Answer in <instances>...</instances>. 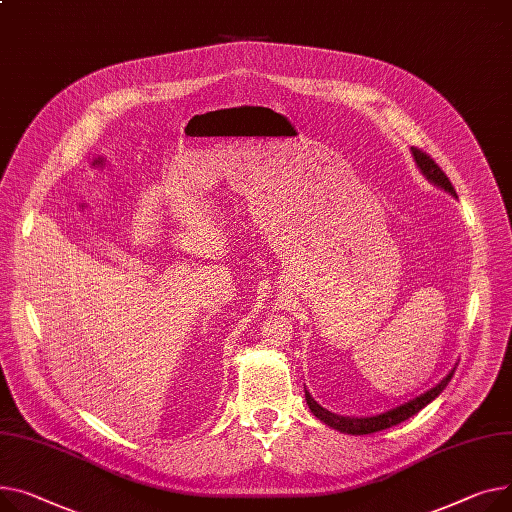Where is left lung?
I'll list each match as a JSON object with an SVG mask.
<instances>
[{"label": "left lung", "instance_id": "left-lung-1", "mask_svg": "<svg viewBox=\"0 0 512 512\" xmlns=\"http://www.w3.org/2000/svg\"><path fill=\"white\" fill-rule=\"evenodd\" d=\"M412 154H414V160H416L418 168L422 170V175H424L430 183L438 185L440 189H445L447 193H451V195L457 197V191H455L453 183L449 181V177H447L445 173H442V168H440L426 152H422V150H418V148H412ZM453 374H455V368H453V370L447 374V377L442 379L436 387H432L430 391L422 393L420 397H416V399H412V401H407V403H403V405H399V407H393V410H389V412H385V414L368 416V418L337 416V414H331L329 410H325V407H321V405L311 397L309 391H304V397H306V403H309V407H311V412H313L321 422H325L327 426H331V428H335V430H339V432H346V434H372V432H381V430H387V428H391V426H397V424L405 422L407 418L416 416V414L422 410V407H426L430 401H434V399L442 393V389H445V387L449 385V381L453 379Z\"/></svg>", "mask_w": 512, "mask_h": 512}]
</instances>
